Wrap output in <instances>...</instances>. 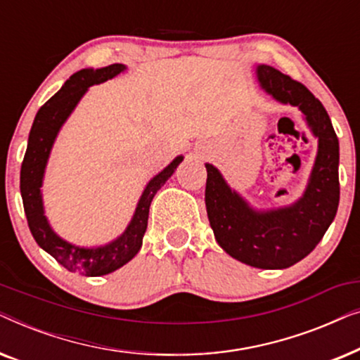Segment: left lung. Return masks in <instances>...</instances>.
<instances>
[{
    "mask_svg": "<svg viewBox=\"0 0 360 360\" xmlns=\"http://www.w3.org/2000/svg\"><path fill=\"white\" fill-rule=\"evenodd\" d=\"M255 73L267 95L302 111L318 139L307 188L292 205L257 210L231 188L214 165L205 164L206 213L216 240L231 257L255 269H287L316 248L336 216L339 141L321 101L307 86L265 63Z\"/></svg>",
    "mask_w": 360,
    "mask_h": 360,
    "instance_id": "8db88e82",
    "label": "left lung"
}]
</instances>
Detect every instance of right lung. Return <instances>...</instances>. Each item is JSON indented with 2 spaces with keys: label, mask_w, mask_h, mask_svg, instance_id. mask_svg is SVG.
Returning a JSON list of instances; mask_svg holds the SVG:
<instances>
[{
  "label": "right lung",
  "mask_w": 360,
  "mask_h": 360,
  "mask_svg": "<svg viewBox=\"0 0 360 360\" xmlns=\"http://www.w3.org/2000/svg\"><path fill=\"white\" fill-rule=\"evenodd\" d=\"M124 70L126 65L122 63H112V65L96 68V70L83 68L73 73L63 83L60 90L37 111L31 132H29L27 150L21 165V196L32 238L36 239L39 248L51 254L68 272H78L85 277H100V275L115 272L139 252L142 238L147 229L152 198L184 160V155L175 157L164 170L149 180L124 233L112 239L111 243L95 245V248H82V245L62 239L52 229L44 211L41 188L53 142L88 88L111 80Z\"/></svg>",
  "instance_id": "right-lung-1"
}]
</instances>
